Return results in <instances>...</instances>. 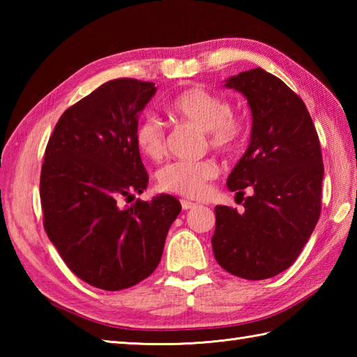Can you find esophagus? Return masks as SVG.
<instances>
[{"label": "esophagus", "instance_id": "obj_1", "mask_svg": "<svg viewBox=\"0 0 357 357\" xmlns=\"http://www.w3.org/2000/svg\"><path fill=\"white\" fill-rule=\"evenodd\" d=\"M181 206H183V210H190V208H195L198 204L196 202H192V201H187V199H183L181 201Z\"/></svg>", "mask_w": 357, "mask_h": 357}]
</instances>
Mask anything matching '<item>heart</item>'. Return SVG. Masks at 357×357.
Here are the masks:
<instances>
[{
	"label": "heart",
	"instance_id": "heart-1",
	"mask_svg": "<svg viewBox=\"0 0 357 357\" xmlns=\"http://www.w3.org/2000/svg\"><path fill=\"white\" fill-rule=\"evenodd\" d=\"M167 112L173 118L206 130L208 144L219 151H233L245 136V121L233 115L229 101L198 86L188 87L174 96L167 105ZM135 142L141 153L151 161H158L165 153L164 130L153 116L139 121ZM216 176L218 165L211 159L178 161L161 169L158 184L164 192L202 198L208 192V183Z\"/></svg>",
	"mask_w": 357,
	"mask_h": 357
}]
</instances>
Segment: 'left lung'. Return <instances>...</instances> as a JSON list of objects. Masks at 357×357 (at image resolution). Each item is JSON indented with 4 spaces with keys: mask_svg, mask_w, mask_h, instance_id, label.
<instances>
[{
    "mask_svg": "<svg viewBox=\"0 0 357 357\" xmlns=\"http://www.w3.org/2000/svg\"><path fill=\"white\" fill-rule=\"evenodd\" d=\"M252 110L245 153L227 179L244 199V213L216 206L211 247L218 264L234 276L261 280L298 259L321 213V144L304 101L261 67L225 79ZM254 190L243 198V188ZM241 199V201H242Z\"/></svg>",
    "mask_w": 357,
    "mask_h": 357,
    "instance_id": "8db88e82",
    "label": "left lung"
}]
</instances>
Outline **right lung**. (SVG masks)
I'll return each mask as SVG.
<instances>
[{
    "label": "right lung",
    "mask_w": 357,
    "mask_h": 357,
    "mask_svg": "<svg viewBox=\"0 0 357 357\" xmlns=\"http://www.w3.org/2000/svg\"><path fill=\"white\" fill-rule=\"evenodd\" d=\"M153 82L119 78L67 109L45 147L40 195L44 229L84 282L118 291L150 276L181 211L172 195L136 199L147 188L135 130Z\"/></svg>",
    "instance_id": "right-lung-1"
}]
</instances>
